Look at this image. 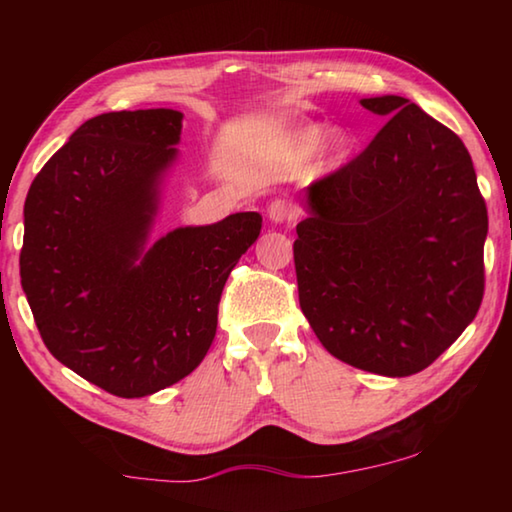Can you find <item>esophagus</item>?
Returning a JSON list of instances; mask_svg holds the SVG:
<instances>
[{"label": "esophagus", "instance_id": "34e87169", "mask_svg": "<svg viewBox=\"0 0 512 512\" xmlns=\"http://www.w3.org/2000/svg\"><path fill=\"white\" fill-rule=\"evenodd\" d=\"M266 214L273 223H284V221L298 219V207L289 201H284V198H275V201L268 203Z\"/></svg>", "mask_w": 512, "mask_h": 512}]
</instances>
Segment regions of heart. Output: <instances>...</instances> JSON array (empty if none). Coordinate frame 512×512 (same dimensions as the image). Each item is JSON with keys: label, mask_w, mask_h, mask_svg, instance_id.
I'll list each match as a JSON object with an SVG mask.
<instances>
[{"label": "heart", "mask_w": 512, "mask_h": 512, "mask_svg": "<svg viewBox=\"0 0 512 512\" xmlns=\"http://www.w3.org/2000/svg\"><path fill=\"white\" fill-rule=\"evenodd\" d=\"M323 137H325L323 153H325L327 164L341 162L345 155L350 153V149H352V135L345 131V128H334V131H329L325 135V128H320V126H305V128H302V131L296 137L298 151L302 155L311 153L320 142H323Z\"/></svg>", "instance_id": "heart-1"}]
</instances>
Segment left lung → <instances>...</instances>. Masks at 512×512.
<instances>
[{
	"label": "left lung",
	"mask_w": 512,
	"mask_h": 512,
	"mask_svg": "<svg viewBox=\"0 0 512 512\" xmlns=\"http://www.w3.org/2000/svg\"><path fill=\"white\" fill-rule=\"evenodd\" d=\"M361 106L388 121L307 187L293 244L300 309L332 357L409 377L481 307L488 210L461 137L395 94Z\"/></svg>",
	"instance_id": "left-lung-1"
}]
</instances>
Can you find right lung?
Here are the masks:
<instances>
[{"label":"right lung","mask_w":512,"mask_h":512,"mask_svg":"<svg viewBox=\"0 0 512 512\" xmlns=\"http://www.w3.org/2000/svg\"><path fill=\"white\" fill-rule=\"evenodd\" d=\"M183 112H106L51 155L24 203L22 289L47 350L117 397L176 384L205 359L225 280L257 212L187 225L146 250Z\"/></svg>","instance_id":"right-lung-1"}]
</instances>
